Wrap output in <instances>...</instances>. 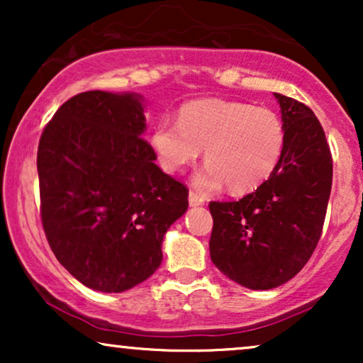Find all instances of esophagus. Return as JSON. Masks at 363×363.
Returning <instances> with one entry per match:
<instances>
[{"label": "esophagus", "mask_w": 363, "mask_h": 363, "mask_svg": "<svg viewBox=\"0 0 363 363\" xmlns=\"http://www.w3.org/2000/svg\"><path fill=\"white\" fill-rule=\"evenodd\" d=\"M188 201H190V206H200L205 203V198L198 195L195 191H190V195H188Z\"/></svg>", "instance_id": "obj_1"}]
</instances>
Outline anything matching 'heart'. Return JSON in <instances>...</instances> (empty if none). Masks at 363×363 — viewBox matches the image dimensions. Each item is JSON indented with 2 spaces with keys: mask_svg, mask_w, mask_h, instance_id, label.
Here are the masks:
<instances>
[{
  "mask_svg": "<svg viewBox=\"0 0 363 363\" xmlns=\"http://www.w3.org/2000/svg\"><path fill=\"white\" fill-rule=\"evenodd\" d=\"M150 143L167 172L183 170L205 148L208 163L196 173L195 185L216 190L226 183L233 193H247L276 170L284 153L286 132L271 108L206 99L186 104L178 122H158Z\"/></svg>",
  "mask_w": 363,
  "mask_h": 363,
  "instance_id": "1",
  "label": "heart"
}]
</instances>
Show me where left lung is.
<instances>
[{
    "instance_id": "left-lung-1",
    "label": "left lung",
    "mask_w": 363,
    "mask_h": 363,
    "mask_svg": "<svg viewBox=\"0 0 363 363\" xmlns=\"http://www.w3.org/2000/svg\"><path fill=\"white\" fill-rule=\"evenodd\" d=\"M286 145L272 175L238 201H211L213 264L238 284L267 291L292 279L314 252L332 188V155L314 112L276 94Z\"/></svg>"
}]
</instances>
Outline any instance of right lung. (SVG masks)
Wrapping results in <instances>:
<instances>
[{
  "label": "right lung",
  "instance_id": "1",
  "mask_svg": "<svg viewBox=\"0 0 363 363\" xmlns=\"http://www.w3.org/2000/svg\"><path fill=\"white\" fill-rule=\"evenodd\" d=\"M140 94L89 91L64 102L38 147L41 220L57 261L84 286L123 292L162 264L188 190L155 165Z\"/></svg>",
  "mask_w": 363,
  "mask_h": 363
}]
</instances>
